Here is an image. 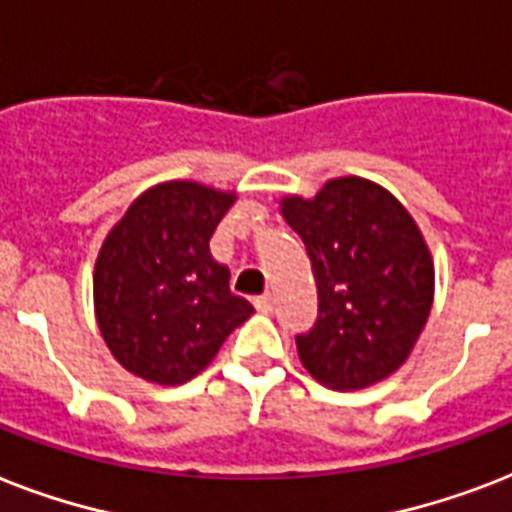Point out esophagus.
<instances>
[{
    "mask_svg": "<svg viewBox=\"0 0 512 512\" xmlns=\"http://www.w3.org/2000/svg\"><path fill=\"white\" fill-rule=\"evenodd\" d=\"M273 305H276V300H273V295H260V297H255V308H257V311L271 313V311H273Z\"/></svg>",
    "mask_w": 512,
    "mask_h": 512,
    "instance_id": "34e87169",
    "label": "esophagus"
}]
</instances>
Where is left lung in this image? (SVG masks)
I'll return each mask as SVG.
<instances>
[{
    "mask_svg": "<svg viewBox=\"0 0 512 512\" xmlns=\"http://www.w3.org/2000/svg\"><path fill=\"white\" fill-rule=\"evenodd\" d=\"M281 215L303 239L319 316L297 353L327 388L374 385L404 364L433 305V263L401 204L361 177L329 180L316 199L289 196Z\"/></svg>",
    "mask_w": 512,
    "mask_h": 512,
    "instance_id": "1",
    "label": "left lung"
}]
</instances>
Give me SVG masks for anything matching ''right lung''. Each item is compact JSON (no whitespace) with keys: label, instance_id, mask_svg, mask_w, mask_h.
<instances>
[{"label":"right lung","instance_id":"right-lung-1","mask_svg":"<svg viewBox=\"0 0 512 512\" xmlns=\"http://www.w3.org/2000/svg\"><path fill=\"white\" fill-rule=\"evenodd\" d=\"M233 199L188 180L156 185L103 241L95 313L127 372L159 385L188 382L252 316V305L231 292L228 265L209 252Z\"/></svg>","mask_w":512,"mask_h":512}]
</instances>
